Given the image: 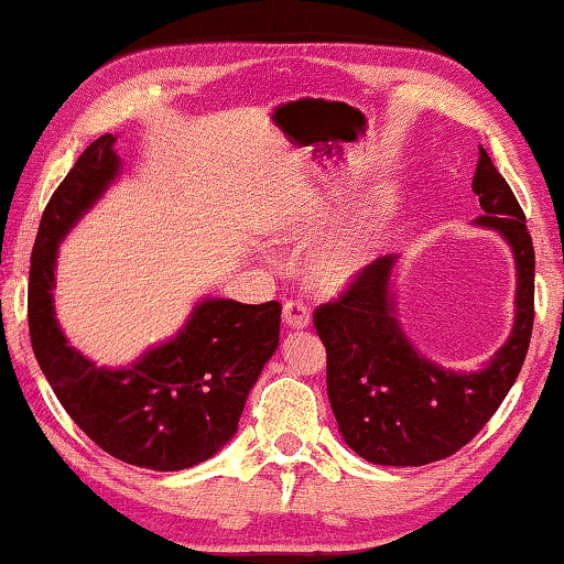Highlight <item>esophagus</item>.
<instances>
[{
  "label": "esophagus",
  "mask_w": 564,
  "mask_h": 564,
  "mask_svg": "<svg viewBox=\"0 0 564 564\" xmlns=\"http://www.w3.org/2000/svg\"><path fill=\"white\" fill-rule=\"evenodd\" d=\"M282 319H284V327H290V329H307L310 327V312L297 300L284 302Z\"/></svg>",
  "instance_id": "1"
}]
</instances>
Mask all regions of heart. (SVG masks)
<instances>
[{
	"mask_svg": "<svg viewBox=\"0 0 564 564\" xmlns=\"http://www.w3.org/2000/svg\"><path fill=\"white\" fill-rule=\"evenodd\" d=\"M389 205L373 203L351 227L334 237L327 247L312 257L310 280L324 294H337L347 290L359 274L367 270L377 252V240L387 225Z\"/></svg>",
	"mask_w": 564,
	"mask_h": 564,
	"instance_id": "b5f03b06",
	"label": "heart"
}]
</instances>
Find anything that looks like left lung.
Segmentation results:
<instances>
[{
    "label": "left lung",
    "mask_w": 564,
    "mask_h": 564,
    "mask_svg": "<svg viewBox=\"0 0 564 564\" xmlns=\"http://www.w3.org/2000/svg\"><path fill=\"white\" fill-rule=\"evenodd\" d=\"M473 193L516 260V322L508 341L478 371H453L423 357L399 322L391 272L399 254L373 260L337 302L314 312L327 349V391L347 446L377 466H426L460 451L486 426L525 361L535 319V250L510 185L480 148Z\"/></svg>",
    "instance_id": "8db88e82"
}]
</instances>
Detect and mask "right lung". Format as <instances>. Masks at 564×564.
<instances>
[{
    "mask_svg": "<svg viewBox=\"0 0 564 564\" xmlns=\"http://www.w3.org/2000/svg\"><path fill=\"white\" fill-rule=\"evenodd\" d=\"M106 133L48 200L29 270L34 357L68 416L98 448L151 470L213 458L237 433L250 389L280 344V302L200 300L185 327L128 367L108 369L68 344L54 310L56 254L68 230L121 173Z\"/></svg>",
    "mask_w": 564,
    "mask_h": 564,
    "instance_id": "obj_1",
    "label": "right lung"
}]
</instances>
